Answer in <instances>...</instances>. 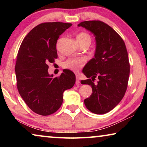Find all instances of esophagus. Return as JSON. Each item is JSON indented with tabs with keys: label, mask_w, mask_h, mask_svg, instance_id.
I'll use <instances>...</instances> for the list:
<instances>
[{
	"label": "esophagus",
	"mask_w": 147,
	"mask_h": 147,
	"mask_svg": "<svg viewBox=\"0 0 147 147\" xmlns=\"http://www.w3.org/2000/svg\"><path fill=\"white\" fill-rule=\"evenodd\" d=\"M79 84H80V80L78 78V76H76V84H77V85H79Z\"/></svg>",
	"instance_id": "esophagus-1"
}]
</instances>
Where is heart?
I'll use <instances>...</instances> for the list:
<instances>
[{
    "instance_id": "1",
    "label": "heart",
    "mask_w": 147,
    "mask_h": 147,
    "mask_svg": "<svg viewBox=\"0 0 147 147\" xmlns=\"http://www.w3.org/2000/svg\"><path fill=\"white\" fill-rule=\"evenodd\" d=\"M77 40L79 44L82 43H91V37L89 34L86 32H80L77 35ZM86 59L84 58H71L63 62V67L65 69H70L74 72L78 71L81 68H82L86 64Z\"/></svg>"
}]
</instances>
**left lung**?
Returning a JSON list of instances; mask_svg holds the SVG:
<instances>
[{
  "instance_id": "1",
  "label": "left lung",
  "mask_w": 147,
  "mask_h": 147,
  "mask_svg": "<svg viewBox=\"0 0 147 147\" xmlns=\"http://www.w3.org/2000/svg\"><path fill=\"white\" fill-rule=\"evenodd\" d=\"M95 36L96 49L92 58L83 69L88 79L82 84L92 88L91 96L84 104L91 112L104 114L113 109L123 99L127 89L130 63L125 43L121 37L100 21H83L78 24ZM98 79L94 84V80Z\"/></svg>"
}]
</instances>
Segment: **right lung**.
I'll return each instance as SVG.
<instances>
[{"label": "right lung", "mask_w": 147, "mask_h": 147, "mask_svg": "<svg viewBox=\"0 0 147 147\" xmlns=\"http://www.w3.org/2000/svg\"><path fill=\"white\" fill-rule=\"evenodd\" d=\"M71 26L60 22L39 24L20 46L15 68L17 89L27 106L39 115L55 113L63 102V92L75 84L76 76L68 69L56 78L48 73V63L58 58L57 40Z\"/></svg>", "instance_id": "add662e5"}]
</instances>
